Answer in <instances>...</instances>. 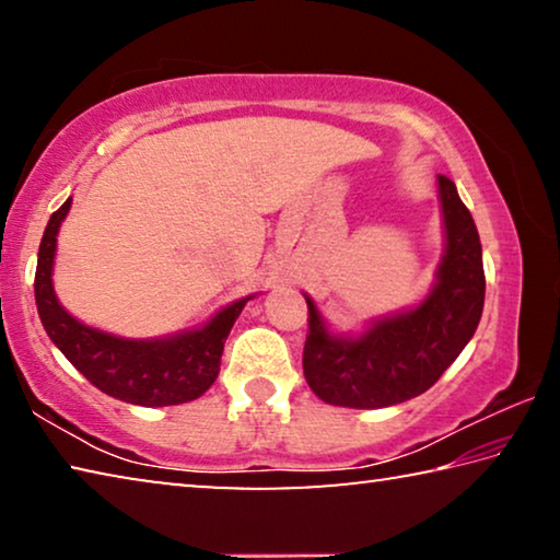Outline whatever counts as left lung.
<instances>
[{"mask_svg":"<svg viewBox=\"0 0 560 560\" xmlns=\"http://www.w3.org/2000/svg\"><path fill=\"white\" fill-rule=\"evenodd\" d=\"M447 252L438 287L415 311L375 324L360 338L330 336L308 303L303 375L328 405L387 407L410 400L440 381L479 326L485 308L481 242L450 177L440 175Z\"/></svg>","mask_w":560,"mask_h":560,"instance_id":"obj_1","label":"left lung"}]
</instances>
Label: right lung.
<instances>
[{
  "mask_svg": "<svg viewBox=\"0 0 560 560\" xmlns=\"http://www.w3.org/2000/svg\"><path fill=\"white\" fill-rule=\"evenodd\" d=\"M69 207L66 200L51 214L36 261L34 293L46 334L86 381L122 402L163 407L197 400L220 373L224 340L246 299L220 311L205 328L165 340H122L79 324L61 308L51 287L56 234Z\"/></svg>",
  "mask_w": 560,
  "mask_h": 560,
  "instance_id": "right-lung-1",
  "label": "right lung"
}]
</instances>
